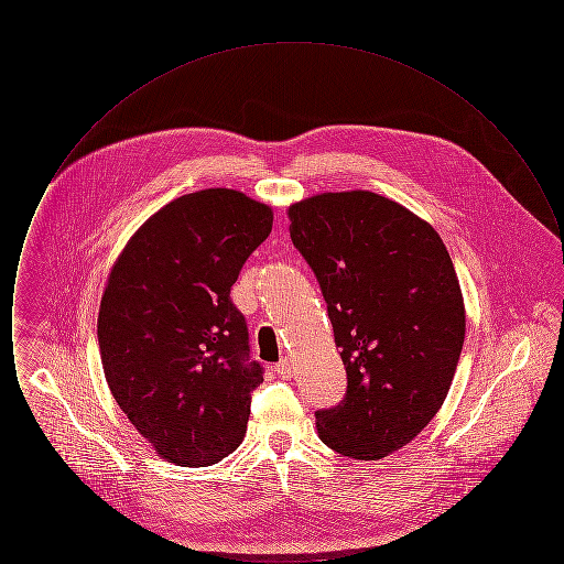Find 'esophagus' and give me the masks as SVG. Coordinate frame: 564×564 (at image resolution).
Listing matches in <instances>:
<instances>
[{
    "label": "esophagus",
    "instance_id": "34e87169",
    "mask_svg": "<svg viewBox=\"0 0 564 564\" xmlns=\"http://www.w3.org/2000/svg\"><path fill=\"white\" fill-rule=\"evenodd\" d=\"M274 372L281 376V378H292V376H294V368H292V364H290L288 359H281V361L274 366Z\"/></svg>",
    "mask_w": 564,
    "mask_h": 564
}]
</instances>
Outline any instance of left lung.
I'll return each instance as SVG.
<instances>
[{"label": "left lung", "mask_w": 564, "mask_h": 564, "mask_svg": "<svg viewBox=\"0 0 564 564\" xmlns=\"http://www.w3.org/2000/svg\"><path fill=\"white\" fill-rule=\"evenodd\" d=\"M295 249L315 272L347 393L315 412L323 444L376 460L430 425L465 338L453 260L427 221L375 192H327L290 207Z\"/></svg>", "instance_id": "obj_1"}]
</instances>
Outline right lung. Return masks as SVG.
Returning a JSON list of instances; mask_svg holds the SVG:
<instances>
[{"mask_svg":"<svg viewBox=\"0 0 564 564\" xmlns=\"http://www.w3.org/2000/svg\"><path fill=\"white\" fill-rule=\"evenodd\" d=\"M272 212L237 189L175 198L127 242L99 308L109 391L156 453L207 467L237 451L264 368L230 290Z\"/></svg>","mask_w":564,"mask_h":564,"instance_id":"1","label":"right lung"}]
</instances>
